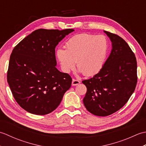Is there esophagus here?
I'll list each match as a JSON object with an SVG mask.
<instances>
[{
  "label": "esophagus",
  "mask_w": 146,
  "mask_h": 146,
  "mask_svg": "<svg viewBox=\"0 0 146 146\" xmlns=\"http://www.w3.org/2000/svg\"><path fill=\"white\" fill-rule=\"evenodd\" d=\"M79 83H80V82L79 81V80L73 79V80H72V85L73 86H76L77 85H78Z\"/></svg>",
  "instance_id": "esophagus-1"
}]
</instances>
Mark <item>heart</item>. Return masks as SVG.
Here are the masks:
<instances>
[{
  "instance_id": "heart-1",
  "label": "heart",
  "mask_w": 146,
  "mask_h": 146,
  "mask_svg": "<svg viewBox=\"0 0 146 146\" xmlns=\"http://www.w3.org/2000/svg\"><path fill=\"white\" fill-rule=\"evenodd\" d=\"M66 49L58 48L56 57L61 69L68 73L77 67L85 76L97 73L103 66L107 52V42L104 36L86 33L73 36L66 42Z\"/></svg>"
}]
</instances>
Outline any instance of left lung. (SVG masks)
Returning <instances> with one entry per match:
<instances>
[{"instance_id": "8db88e82", "label": "left lung", "mask_w": 146, "mask_h": 146, "mask_svg": "<svg viewBox=\"0 0 146 146\" xmlns=\"http://www.w3.org/2000/svg\"><path fill=\"white\" fill-rule=\"evenodd\" d=\"M112 44L111 53L99 72L82 81L87 91L86 110L105 117L120 110L134 92L137 82V61L127 43L115 34L104 31Z\"/></svg>"}]
</instances>
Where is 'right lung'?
Wrapping results in <instances>:
<instances>
[{
	"label": "right lung",
	"instance_id": "obj_1",
	"mask_svg": "<svg viewBox=\"0 0 146 146\" xmlns=\"http://www.w3.org/2000/svg\"><path fill=\"white\" fill-rule=\"evenodd\" d=\"M74 29H39L15 46L7 79L17 103L28 112L43 115L60 104L72 79L56 68L55 48Z\"/></svg>",
	"mask_w": 146,
	"mask_h": 146
}]
</instances>
